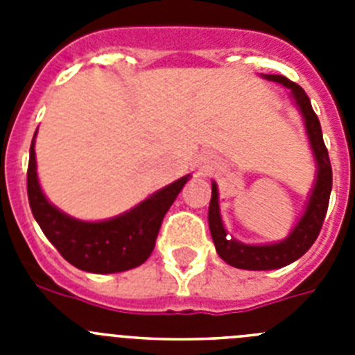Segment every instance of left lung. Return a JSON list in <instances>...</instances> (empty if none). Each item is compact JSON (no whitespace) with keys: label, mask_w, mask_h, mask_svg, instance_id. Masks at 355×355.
Listing matches in <instances>:
<instances>
[{"label":"left lung","mask_w":355,"mask_h":355,"mask_svg":"<svg viewBox=\"0 0 355 355\" xmlns=\"http://www.w3.org/2000/svg\"><path fill=\"white\" fill-rule=\"evenodd\" d=\"M266 80H272L275 83H281L291 90L295 103L299 105L300 112L304 115L306 130L309 135L313 153H315L316 165H318V175H316V184L313 188L311 199L307 202V208L300 222L295 225L290 236L286 240L272 243V245H245L240 241L229 238L225 233L224 225L220 220V211H218V192L216 184L211 183V200H209L208 209V224L209 233H211L213 243L216 247V252L227 265L234 268H243V270H274L281 268L309 250V247L315 243L318 238L320 229L325 220V213L329 208V197L332 190V167L329 159L327 147L322 137V128L320 121L313 110L311 101L300 85L293 83L291 80L277 74H265Z\"/></svg>","instance_id":"8db88e82"}]
</instances>
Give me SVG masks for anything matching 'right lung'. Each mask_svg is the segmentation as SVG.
<instances>
[{"label":"right lung","instance_id":"add662e5","mask_svg":"<svg viewBox=\"0 0 355 355\" xmlns=\"http://www.w3.org/2000/svg\"><path fill=\"white\" fill-rule=\"evenodd\" d=\"M37 133V131H35ZM28 200L37 224L71 265L92 274H114L142 265L155 249L163 216L188 175L146 199L142 205L106 222H81L49 205L37 180L33 140L28 162Z\"/></svg>","mask_w":355,"mask_h":355}]
</instances>
